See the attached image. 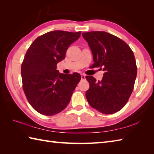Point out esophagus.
Returning a JSON list of instances; mask_svg holds the SVG:
<instances>
[{
    "mask_svg": "<svg viewBox=\"0 0 154 154\" xmlns=\"http://www.w3.org/2000/svg\"><path fill=\"white\" fill-rule=\"evenodd\" d=\"M81 79H85V75L81 74Z\"/></svg>",
    "mask_w": 154,
    "mask_h": 154,
    "instance_id": "esophagus-1",
    "label": "esophagus"
}]
</instances>
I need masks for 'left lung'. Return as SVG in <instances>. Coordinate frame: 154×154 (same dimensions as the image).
Returning <instances> with one entry per match:
<instances>
[{"label": "left lung", "instance_id": "left-lung-1", "mask_svg": "<svg viewBox=\"0 0 154 154\" xmlns=\"http://www.w3.org/2000/svg\"><path fill=\"white\" fill-rule=\"evenodd\" d=\"M93 55V67H103L101 81L86 76L89 89L88 103L99 112L110 114L125 106L134 89L137 75L134 55L125 42L104 31L83 32Z\"/></svg>", "mask_w": 154, "mask_h": 154}]
</instances>
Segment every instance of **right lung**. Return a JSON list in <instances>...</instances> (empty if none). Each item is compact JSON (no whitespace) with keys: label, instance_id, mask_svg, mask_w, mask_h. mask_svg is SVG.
Wrapping results in <instances>:
<instances>
[{"label":"right lung","instance_id":"add662e5","mask_svg":"<svg viewBox=\"0 0 154 154\" xmlns=\"http://www.w3.org/2000/svg\"><path fill=\"white\" fill-rule=\"evenodd\" d=\"M81 32L55 30L38 37L29 47L21 66L22 88L30 105L38 112L53 116L70 102L81 77L56 69L65 59L69 46L79 39Z\"/></svg>","mask_w":154,"mask_h":154}]
</instances>
